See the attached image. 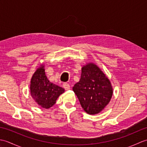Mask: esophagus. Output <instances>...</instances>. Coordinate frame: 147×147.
<instances>
[{
    "mask_svg": "<svg viewBox=\"0 0 147 147\" xmlns=\"http://www.w3.org/2000/svg\"><path fill=\"white\" fill-rule=\"evenodd\" d=\"M62 86H63V88L65 90H68L70 89V85H69V83H63V85H62Z\"/></svg>",
    "mask_w": 147,
    "mask_h": 147,
    "instance_id": "1",
    "label": "esophagus"
}]
</instances>
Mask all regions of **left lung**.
<instances>
[{
    "label": "left lung",
    "instance_id": "left-lung-1",
    "mask_svg": "<svg viewBox=\"0 0 147 147\" xmlns=\"http://www.w3.org/2000/svg\"><path fill=\"white\" fill-rule=\"evenodd\" d=\"M83 110L94 115L101 112L112 98L110 81L97 65L88 63L82 68L80 82L73 88Z\"/></svg>",
    "mask_w": 147,
    "mask_h": 147
}]
</instances>
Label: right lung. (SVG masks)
Here are the masks:
<instances>
[{"mask_svg": "<svg viewBox=\"0 0 147 147\" xmlns=\"http://www.w3.org/2000/svg\"><path fill=\"white\" fill-rule=\"evenodd\" d=\"M30 92L36 104L44 109L54 105L59 95L64 92V89L49 82L45 73L44 65L36 69L31 80Z\"/></svg>", "mask_w": 147, "mask_h": 147, "instance_id": "1", "label": "right lung"}]
</instances>
